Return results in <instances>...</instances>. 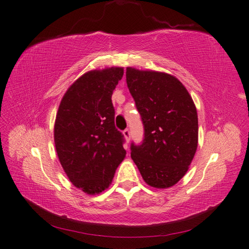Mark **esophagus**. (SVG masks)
Masks as SVG:
<instances>
[{"label":"esophagus","mask_w":249,"mask_h":249,"mask_svg":"<svg viewBox=\"0 0 249 249\" xmlns=\"http://www.w3.org/2000/svg\"><path fill=\"white\" fill-rule=\"evenodd\" d=\"M123 135H124V137H125V139H126V141L129 142V141H130V131H129L128 128H126V129L123 131Z\"/></svg>","instance_id":"34e87169"}]
</instances>
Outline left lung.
I'll list each match as a JSON object with an SVG mask.
<instances>
[{
  "mask_svg": "<svg viewBox=\"0 0 249 249\" xmlns=\"http://www.w3.org/2000/svg\"><path fill=\"white\" fill-rule=\"evenodd\" d=\"M126 83L141 115L144 138L130 145L131 159L148 186L165 189L186 174L198 143L192 97L170 74L126 69Z\"/></svg>",
  "mask_w": 249,
  "mask_h": 249,
  "instance_id": "1",
  "label": "left lung"
}]
</instances>
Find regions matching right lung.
Instances as JSON below:
<instances>
[{
    "label": "right lung",
    "instance_id": "add662e5",
    "mask_svg": "<svg viewBox=\"0 0 249 249\" xmlns=\"http://www.w3.org/2000/svg\"><path fill=\"white\" fill-rule=\"evenodd\" d=\"M123 74L118 67L85 73L63 95L56 115L54 141L61 166L87 194L106 190L125 158L111 101Z\"/></svg>",
    "mask_w": 249,
    "mask_h": 249
}]
</instances>
